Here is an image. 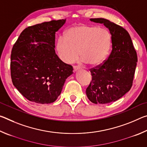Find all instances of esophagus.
Wrapping results in <instances>:
<instances>
[{"label":"esophagus","mask_w":147,"mask_h":147,"mask_svg":"<svg viewBox=\"0 0 147 147\" xmlns=\"http://www.w3.org/2000/svg\"><path fill=\"white\" fill-rule=\"evenodd\" d=\"M79 70H80V68L79 67H77V66H74V67H73V71H74V73H75V72H76V71H79Z\"/></svg>","instance_id":"34e87169"}]
</instances>
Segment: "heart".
Wrapping results in <instances>:
<instances>
[{
	"label": "heart",
	"instance_id": "obj_1",
	"mask_svg": "<svg viewBox=\"0 0 147 147\" xmlns=\"http://www.w3.org/2000/svg\"><path fill=\"white\" fill-rule=\"evenodd\" d=\"M111 46V36L108 30L96 26L80 24L71 27L65 36H60L56 49L59 58L72 63L80 56L81 61L89 65L101 63Z\"/></svg>",
	"mask_w": 147,
	"mask_h": 147
}]
</instances>
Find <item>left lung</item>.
Wrapping results in <instances>:
<instances>
[{"mask_svg": "<svg viewBox=\"0 0 147 147\" xmlns=\"http://www.w3.org/2000/svg\"><path fill=\"white\" fill-rule=\"evenodd\" d=\"M104 24L111 36L112 51L108 59L91 69L92 81L86 95L94 104H108L117 100L130 91L138 57L128 32L121 26L103 18L90 19Z\"/></svg>", "mask_w": 147, "mask_h": 147, "instance_id": "8db88e82", "label": "left lung"}]
</instances>
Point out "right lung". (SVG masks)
Segmentation results:
<instances>
[{
  "mask_svg": "<svg viewBox=\"0 0 147 147\" xmlns=\"http://www.w3.org/2000/svg\"><path fill=\"white\" fill-rule=\"evenodd\" d=\"M65 22L61 19L29 26L14 44L10 63L12 82L30 101L54 102L66 79L73 73V67L63 63L54 49L56 32Z\"/></svg>",
  "mask_w": 147,
  "mask_h": 147,
  "instance_id": "right-lung-1",
  "label": "right lung"
}]
</instances>
